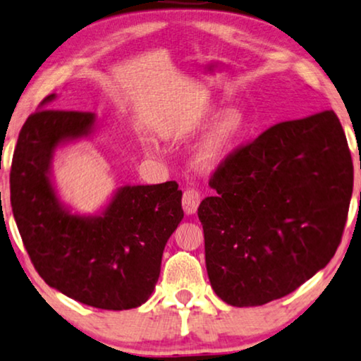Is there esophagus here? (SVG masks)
Listing matches in <instances>:
<instances>
[{"label":"esophagus","mask_w":361,"mask_h":361,"mask_svg":"<svg viewBox=\"0 0 361 361\" xmlns=\"http://www.w3.org/2000/svg\"><path fill=\"white\" fill-rule=\"evenodd\" d=\"M198 205H200V193H198V190H185L184 197H182V207H184V212L187 215H193L197 212Z\"/></svg>","instance_id":"1"}]
</instances>
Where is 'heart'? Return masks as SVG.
I'll list each match as a JSON object with an SVG mask.
<instances>
[{"label": "heart", "instance_id": "b5f03b06", "mask_svg": "<svg viewBox=\"0 0 361 361\" xmlns=\"http://www.w3.org/2000/svg\"><path fill=\"white\" fill-rule=\"evenodd\" d=\"M207 125L210 127L193 151V164L203 172L216 169L241 142L247 130V117L244 112L239 109H228L218 116V107L208 104L198 111L197 116L187 120H174L163 128V137L182 140Z\"/></svg>", "mask_w": 361, "mask_h": 361}]
</instances>
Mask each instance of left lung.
<instances>
[{
    "mask_svg": "<svg viewBox=\"0 0 361 361\" xmlns=\"http://www.w3.org/2000/svg\"><path fill=\"white\" fill-rule=\"evenodd\" d=\"M202 200L212 288L228 305L260 306L295 291L331 262L353 190L336 114L276 123L224 161Z\"/></svg>",
    "mask_w": 361,
    "mask_h": 361,
    "instance_id": "1",
    "label": "left lung"
}]
</instances>
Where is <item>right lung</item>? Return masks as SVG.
I'll use <instances>...</instances> for the list:
<instances>
[{
  "label": "right lung",
  "mask_w": 361,
  "mask_h": 361,
  "mask_svg": "<svg viewBox=\"0 0 361 361\" xmlns=\"http://www.w3.org/2000/svg\"><path fill=\"white\" fill-rule=\"evenodd\" d=\"M50 94L20 130L11 166V207L35 270L51 288L99 310L122 311L148 301L166 243L184 218L174 180L122 185L92 215L73 212L54 180L65 145L91 138V112L54 111Z\"/></svg>",
  "instance_id": "1"
}]
</instances>
